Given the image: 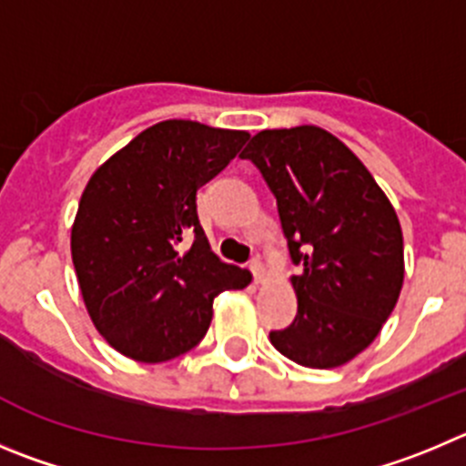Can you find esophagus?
I'll return each mask as SVG.
<instances>
[{
	"label": "esophagus",
	"mask_w": 466,
	"mask_h": 466,
	"mask_svg": "<svg viewBox=\"0 0 466 466\" xmlns=\"http://www.w3.org/2000/svg\"><path fill=\"white\" fill-rule=\"evenodd\" d=\"M250 271H253V278L258 285H262L264 282V268H262V262L259 259H250Z\"/></svg>",
	"instance_id": "obj_1"
}]
</instances>
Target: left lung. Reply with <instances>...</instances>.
<instances>
[{
	"label": "left lung",
	"instance_id": "8db88e82",
	"mask_svg": "<svg viewBox=\"0 0 466 466\" xmlns=\"http://www.w3.org/2000/svg\"><path fill=\"white\" fill-rule=\"evenodd\" d=\"M250 158L276 195L301 276L299 310L271 345L315 370L350 363L380 336L404 280L398 213L354 151L319 126L259 130Z\"/></svg>",
	"mask_w": 466,
	"mask_h": 466
}]
</instances>
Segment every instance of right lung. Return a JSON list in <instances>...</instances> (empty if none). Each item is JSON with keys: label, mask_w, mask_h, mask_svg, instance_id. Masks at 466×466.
<instances>
[{"label": "right lung", "mask_w": 466, "mask_h": 466, "mask_svg": "<svg viewBox=\"0 0 466 466\" xmlns=\"http://www.w3.org/2000/svg\"><path fill=\"white\" fill-rule=\"evenodd\" d=\"M250 133L190 119L149 126L91 174L71 228L82 301L107 345L163 363L207 333L213 299L253 276L225 264L198 220L199 186L238 154ZM193 238L186 251L180 241Z\"/></svg>", "instance_id": "right-lung-1"}]
</instances>
